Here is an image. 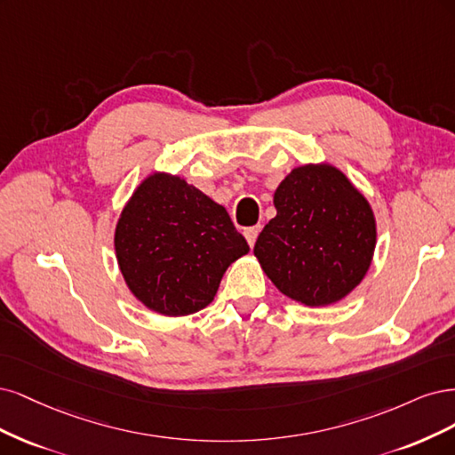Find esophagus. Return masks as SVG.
I'll use <instances>...</instances> for the list:
<instances>
[{"instance_id": "esophagus-1", "label": "esophagus", "mask_w": 455, "mask_h": 455, "mask_svg": "<svg viewBox=\"0 0 455 455\" xmlns=\"http://www.w3.org/2000/svg\"><path fill=\"white\" fill-rule=\"evenodd\" d=\"M259 232H260V225H257V227H249V228H245V232H243V236H245L247 243L251 245V247H253V245H255V242H257Z\"/></svg>"}]
</instances>
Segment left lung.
<instances>
[{
  "instance_id": "1",
  "label": "left lung",
  "mask_w": 455,
  "mask_h": 455,
  "mask_svg": "<svg viewBox=\"0 0 455 455\" xmlns=\"http://www.w3.org/2000/svg\"><path fill=\"white\" fill-rule=\"evenodd\" d=\"M275 217L255 257L283 295L327 306L354 291L371 267L376 221L369 202L329 164L292 170L274 193Z\"/></svg>"
}]
</instances>
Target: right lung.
<instances>
[{
  "instance_id": "right-lung-1",
  "label": "right lung",
  "mask_w": 455,
  "mask_h": 455,
  "mask_svg": "<svg viewBox=\"0 0 455 455\" xmlns=\"http://www.w3.org/2000/svg\"><path fill=\"white\" fill-rule=\"evenodd\" d=\"M115 251L134 297L175 317L206 307L249 245L223 206L181 178L153 173L121 213Z\"/></svg>"
}]
</instances>
